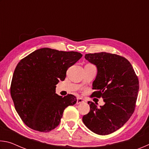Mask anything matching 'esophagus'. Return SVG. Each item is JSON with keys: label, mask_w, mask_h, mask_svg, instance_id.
Masks as SVG:
<instances>
[{"label": "esophagus", "mask_w": 149, "mask_h": 149, "mask_svg": "<svg viewBox=\"0 0 149 149\" xmlns=\"http://www.w3.org/2000/svg\"><path fill=\"white\" fill-rule=\"evenodd\" d=\"M85 100L84 99H83L82 98H77V104H81V103H84Z\"/></svg>", "instance_id": "obj_1"}]
</instances>
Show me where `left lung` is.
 Here are the masks:
<instances>
[{
  "label": "left lung",
  "instance_id": "8db88e82",
  "mask_svg": "<svg viewBox=\"0 0 149 149\" xmlns=\"http://www.w3.org/2000/svg\"><path fill=\"white\" fill-rule=\"evenodd\" d=\"M85 59L97 65L91 97H102L98 108L89 101L90 111L83 116L84 124L98 135L110 134L125 124L134 112L139 82L130 62L120 55L102 52L86 54Z\"/></svg>",
  "mask_w": 149,
  "mask_h": 149
}]
</instances>
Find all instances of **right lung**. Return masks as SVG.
I'll use <instances>...</instances> for the list:
<instances>
[{
    "mask_svg": "<svg viewBox=\"0 0 149 149\" xmlns=\"http://www.w3.org/2000/svg\"><path fill=\"white\" fill-rule=\"evenodd\" d=\"M82 54L42 48L19 62L10 85L15 109L27 126L49 132L59 125L64 109L77 102L74 95L56 94V85L64 81L68 69Z\"/></svg>",
    "mask_w": 149,
    "mask_h": 149,
    "instance_id": "1",
    "label": "right lung"
}]
</instances>
